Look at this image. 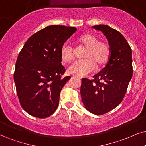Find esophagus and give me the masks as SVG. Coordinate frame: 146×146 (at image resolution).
<instances>
[{
  "instance_id": "esophagus-1",
  "label": "esophagus",
  "mask_w": 146,
  "mask_h": 146,
  "mask_svg": "<svg viewBox=\"0 0 146 146\" xmlns=\"http://www.w3.org/2000/svg\"><path fill=\"white\" fill-rule=\"evenodd\" d=\"M74 77H77V78H79V79H82V77L78 76V75H74Z\"/></svg>"
}]
</instances>
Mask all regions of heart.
Wrapping results in <instances>:
<instances>
[{
	"instance_id": "obj_1",
	"label": "heart",
	"mask_w": 146,
	"mask_h": 146,
	"mask_svg": "<svg viewBox=\"0 0 146 146\" xmlns=\"http://www.w3.org/2000/svg\"><path fill=\"white\" fill-rule=\"evenodd\" d=\"M77 43L86 48L83 57L84 59L77 60L68 68L71 74L84 76L95 71L96 66L102 67L109 60L111 53L108 42L99 40L98 37L92 33H86L79 36ZM60 57L64 62H71L75 58V49L71 44L64 43L60 49Z\"/></svg>"
}]
</instances>
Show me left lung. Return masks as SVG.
<instances>
[{
  "label": "left lung",
  "instance_id": "1",
  "mask_svg": "<svg viewBox=\"0 0 146 146\" xmlns=\"http://www.w3.org/2000/svg\"><path fill=\"white\" fill-rule=\"evenodd\" d=\"M105 35L111 53L106 65L90 80L83 78L80 93L88 111L102 115L122 102L133 75L132 52L119 31L106 25L93 26Z\"/></svg>",
  "mask_w": 146,
  "mask_h": 146
}]
</instances>
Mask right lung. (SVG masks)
Here are the masks:
<instances>
[{"label": "right lung", "instance_id": "obj_1", "mask_svg": "<svg viewBox=\"0 0 146 146\" xmlns=\"http://www.w3.org/2000/svg\"><path fill=\"white\" fill-rule=\"evenodd\" d=\"M76 27L53 25L27 40L18 55L14 82L20 104L33 117L44 119L56 111L60 94L71 77L61 64L60 49Z\"/></svg>", "mask_w": 146, "mask_h": 146}]
</instances>
